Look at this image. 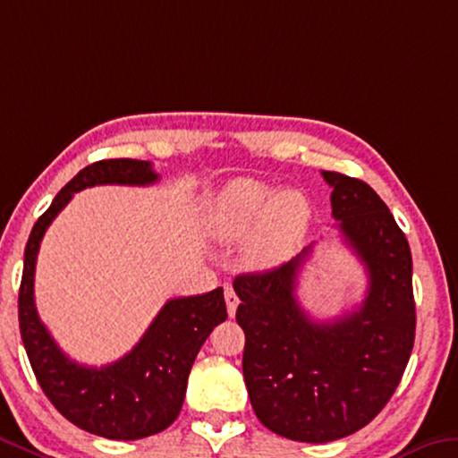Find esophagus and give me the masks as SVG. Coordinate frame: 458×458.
<instances>
[{
  "mask_svg": "<svg viewBox=\"0 0 458 458\" xmlns=\"http://www.w3.org/2000/svg\"><path fill=\"white\" fill-rule=\"evenodd\" d=\"M224 297H226V308H228V316L232 318L236 314V308L238 303H241V300H238V295L234 289H232V285H226L224 287Z\"/></svg>",
  "mask_w": 458,
  "mask_h": 458,
  "instance_id": "34e87169",
  "label": "esophagus"
}]
</instances>
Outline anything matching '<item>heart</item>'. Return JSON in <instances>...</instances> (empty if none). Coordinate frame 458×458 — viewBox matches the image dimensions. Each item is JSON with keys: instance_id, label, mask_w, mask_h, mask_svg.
<instances>
[{"instance_id": "1", "label": "heart", "mask_w": 458, "mask_h": 458, "mask_svg": "<svg viewBox=\"0 0 458 458\" xmlns=\"http://www.w3.org/2000/svg\"><path fill=\"white\" fill-rule=\"evenodd\" d=\"M311 222L310 201L300 191H277L257 179H238L217 198L214 230L224 241L252 231L246 242L250 265H281L295 252Z\"/></svg>"}]
</instances>
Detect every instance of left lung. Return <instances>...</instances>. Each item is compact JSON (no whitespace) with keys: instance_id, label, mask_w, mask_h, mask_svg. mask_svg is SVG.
Here are the masks:
<instances>
[{"instance_id":"left-lung-1","label":"left lung","mask_w":458,"mask_h":458,"mask_svg":"<svg viewBox=\"0 0 458 458\" xmlns=\"http://www.w3.org/2000/svg\"><path fill=\"white\" fill-rule=\"evenodd\" d=\"M322 177L338 230L367 268L365 301L332 322L311 320L295 287L314 244L277 268L234 279L257 418L279 437L318 445L360 430L386 408L416 336L408 238L365 181L334 171Z\"/></svg>"}]
</instances>
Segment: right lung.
<instances>
[{"label": "right lung", "mask_w": 458, "mask_h": 458, "mask_svg": "<svg viewBox=\"0 0 458 458\" xmlns=\"http://www.w3.org/2000/svg\"><path fill=\"white\" fill-rule=\"evenodd\" d=\"M157 181L152 165L134 158H107L85 166L38 217L24 250L18 318L36 379L69 422L110 440L152 437L175 422L201 344L228 318L224 289L169 300L128 354L112 365L85 367L71 360L40 322L34 303L36 257L50 222L72 193L93 185H152Z\"/></svg>", "instance_id": "1"}]
</instances>
